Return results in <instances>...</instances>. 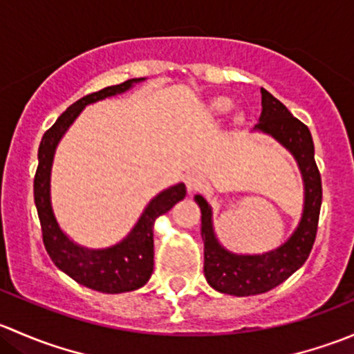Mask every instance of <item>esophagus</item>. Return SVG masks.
I'll use <instances>...</instances> for the list:
<instances>
[{"label":"esophagus","instance_id":"esophagus-1","mask_svg":"<svg viewBox=\"0 0 354 354\" xmlns=\"http://www.w3.org/2000/svg\"><path fill=\"white\" fill-rule=\"evenodd\" d=\"M185 183H187V190L190 192V194H194V192H198L200 188L203 187L205 178H203V174H200L198 171H190V173H187V176H185Z\"/></svg>","mask_w":354,"mask_h":354}]
</instances>
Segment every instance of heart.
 <instances>
[{"instance_id": "b5f03b06", "label": "heart", "mask_w": 354, "mask_h": 354, "mask_svg": "<svg viewBox=\"0 0 354 354\" xmlns=\"http://www.w3.org/2000/svg\"><path fill=\"white\" fill-rule=\"evenodd\" d=\"M212 108L223 113V111H227L231 108V102L227 101V99H216V101L212 102Z\"/></svg>"}]
</instances>
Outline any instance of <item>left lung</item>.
<instances>
[{"mask_svg":"<svg viewBox=\"0 0 354 354\" xmlns=\"http://www.w3.org/2000/svg\"><path fill=\"white\" fill-rule=\"evenodd\" d=\"M262 92V114L255 130L269 133L295 156L305 183V207L298 227L279 248L262 255H234L219 245L212 227V210L202 195H195L202 212L203 274L207 283L226 295L250 296L270 291L288 279L308 259L315 243L322 205V180L313 156L308 127L292 116L270 92Z\"/></svg>","mask_w":354,"mask_h":354,"instance_id":"1","label":"left lung"}]
</instances>
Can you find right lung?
Masks as SVG:
<instances>
[{"label": "right lung", "mask_w": 354, "mask_h": 354, "mask_svg": "<svg viewBox=\"0 0 354 354\" xmlns=\"http://www.w3.org/2000/svg\"><path fill=\"white\" fill-rule=\"evenodd\" d=\"M142 80L144 78H131L120 85H111L71 104L42 137L37 154L39 166L34 178V200L41 221L42 241L55 266L82 286L111 295L133 291L151 279L154 270V223L174 203L185 198L187 188L183 183H178L152 198L123 241L104 250H88L73 243L56 223L49 195L51 166L56 145L85 106L121 94Z\"/></svg>", "instance_id": "obj_1"}]
</instances>
